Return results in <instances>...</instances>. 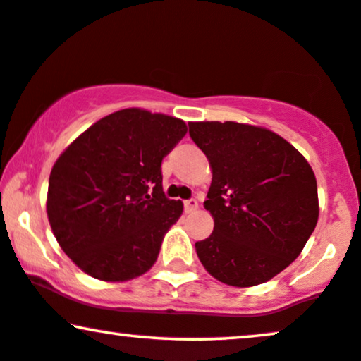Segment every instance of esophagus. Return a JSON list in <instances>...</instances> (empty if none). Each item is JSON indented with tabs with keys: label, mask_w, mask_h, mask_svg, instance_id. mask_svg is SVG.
<instances>
[{
	"label": "esophagus",
	"mask_w": 361,
	"mask_h": 361,
	"mask_svg": "<svg viewBox=\"0 0 361 361\" xmlns=\"http://www.w3.org/2000/svg\"><path fill=\"white\" fill-rule=\"evenodd\" d=\"M196 208H198V200H195V198L186 200V202H185V209H186V213L195 212Z\"/></svg>",
	"instance_id": "34e87169"
}]
</instances>
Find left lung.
Returning a JSON list of instances; mask_svg holds the SVG:
<instances>
[{
	"label": "left lung",
	"mask_w": 361,
	"mask_h": 361,
	"mask_svg": "<svg viewBox=\"0 0 361 361\" xmlns=\"http://www.w3.org/2000/svg\"><path fill=\"white\" fill-rule=\"evenodd\" d=\"M188 126L213 175L204 208L214 228L195 243L200 262L230 286L271 280L298 258L317 226L320 209L312 166L267 128L235 121Z\"/></svg>",
	"instance_id": "1"
}]
</instances>
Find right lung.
Instances as JSON below:
<instances>
[{
    "label": "right lung",
    "mask_w": 361,
    "mask_h": 361,
    "mask_svg": "<svg viewBox=\"0 0 361 361\" xmlns=\"http://www.w3.org/2000/svg\"><path fill=\"white\" fill-rule=\"evenodd\" d=\"M188 131L178 118L126 108L91 125L53 165L47 213L71 262L103 281H126L157 262L183 213L163 191L161 161Z\"/></svg>",
    "instance_id": "right-lung-1"
}]
</instances>
